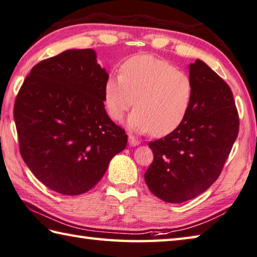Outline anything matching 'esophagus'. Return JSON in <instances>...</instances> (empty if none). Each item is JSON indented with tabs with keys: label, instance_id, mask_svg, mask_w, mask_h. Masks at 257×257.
I'll use <instances>...</instances> for the list:
<instances>
[{
	"label": "esophagus",
	"instance_id": "34e87169",
	"mask_svg": "<svg viewBox=\"0 0 257 257\" xmlns=\"http://www.w3.org/2000/svg\"><path fill=\"white\" fill-rule=\"evenodd\" d=\"M128 143H130V146L136 147V146H139V145H140V141H139L138 139L134 138L133 136H128Z\"/></svg>",
	"mask_w": 257,
	"mask_h": 257
}]
</instances>
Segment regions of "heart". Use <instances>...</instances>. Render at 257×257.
Wrapping results in <instances>:
<instances>
[{"instance_id": "b5f03b06", "label": "heart", "mask_w": 257, "mask_h": 257, "mask_svg": "<svg viewBox=\"0 0 257 257\" xmlns=\"http://www.w3.org/2000/svg\"><path fill=\"white\" fill-rule=\"evenodd\" d=\"M193 82L186 72L152 55L126 61L119 75L109 74L103 100L111 119L120 120L136 103L127 120L130 130L164 137L183 123L193 99Z\"/></svg>"}]
</instances>
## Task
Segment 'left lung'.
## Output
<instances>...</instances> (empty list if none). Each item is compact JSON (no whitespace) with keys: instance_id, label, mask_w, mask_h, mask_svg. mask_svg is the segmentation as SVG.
Wrapping results in <instances>:
<instances>
[{"instance_id":"1","label":"left lung","mask_w":257,"mask_h":257,"mask_svg":"<svg viewBox=\"0 0 257 257\" xmlns=\"http://www.w3.org/2000/svg\"><path fill=\"white\" fill-rule=\"evenodd\" d=\"M193 99L183 123L149 143V190L168 203L194 199L217 181L239 131L231 89L203 61L190 64Z\"/></svg>"}]
</instances>
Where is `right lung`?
<instances>
[{"mask_svg":"<svg viewBox=\"0 0 257 257\" xmlns=\"http://www.w3.org/2000/svg\"><path fill=\"white\" fill-rule=\"evenodd\" d=\"M107 76L93 49H69L35 65L17 96L13 115L22 159L61 194L91 190L127 143L105 110Z\"/></svg>","mask_w":257,"mask_h":257,"instance_id":"1","label":"right lung"}]
</instances>
